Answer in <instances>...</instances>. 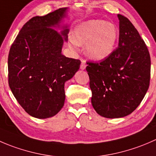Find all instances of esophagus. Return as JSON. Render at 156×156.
<instances>
[{"instance_id": "34e87169", "label": "esophagus", "mask_w": 156, "mask_h": 156, "mask_svg": "<svg viewBox=\"0 0 156 156\" xmlns=\"http://www.w3.org/2000/svg\"><path fill=\"white\" fill-rule=\"evenodd\" d=\"M86 67V61H84V60H82V62H81V64H80V69L81 70H85Z\"/></svg>"}]
</instances>
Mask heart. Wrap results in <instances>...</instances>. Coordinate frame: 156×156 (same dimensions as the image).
<instances>
[{"instance_id": "b5f03b06", "label": "heart", "mask_w": 156, "mask_h": 156, "mask_svg": "<svg viewBox=\"0 0 156 156\" xmlns=\"http://www.w3.org/2000/svg\"><path fill=\"white\" fill-rule=\"evenodd\" d=\"M118 38V30L115 24L101 20H90L76 28L70 46L76 48L77 44H85V52L89 58L101 61L112 55Z\"/></svg>"}]
</instances>
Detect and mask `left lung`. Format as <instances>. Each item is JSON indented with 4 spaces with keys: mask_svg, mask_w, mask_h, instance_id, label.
<instances>
[{
    "mask_svg": "<svg viewBox=\"0 0 156 156\" xmlns=\"http://www.w3.org/2000/svg\"><path fill=\"white\" fill-rule=\"evenodd\" d=\"M118 17V47L101 62H86L92 105L98 115L107 118L132 113L144 98L150 81L147 46L127 17L121 14Z\"/></svg>",
    "mask_w": 156,
    "mask_h": 156,
    "instance_id": "1",
    "label": "left lung"
}]
</instances>
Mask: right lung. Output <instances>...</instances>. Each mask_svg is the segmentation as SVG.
I'll list each match as a JSON object with an SVG mask.
<instances>
[{"label":"right lung","mask_w":156,"mask_h":156,"mask_svg":"<svg viewBox=\"0 0 156 156\" xmlns=\"http://www.w3.org/2000/svg\"><path fill=\"white\" fill-rule=\"evenodd\" d=\"M66 7L26 22L8 55V83L19 104L29 115L44 119L55 116L65 101L64 83L80 68V61L61 54L69 29L58 32Z\"/></svg>","instance_id":"right-lung-1"}]
</instances>
